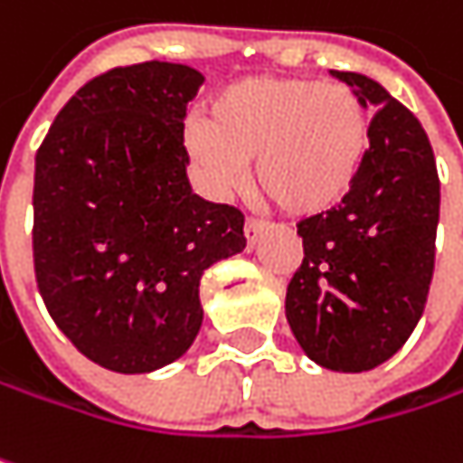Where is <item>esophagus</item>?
I'll return each mask as SVG.
<instances>
[{
  "label": "esophagus",
  "mask_w": 463,
  "mask_h": 463,
  "mask_svg": "<svg viewBox=\"0 0 463 463\" xmlns=\"http://www.w3.org/2000/svg\"><path fill=\"white\" fill-rule=\"evenodd\" d=\"M263 229H266V223H263V221H255V218H248V221H245V237H248L250 248L258 242V237L263 234Z\"/></svg>",
  "instance_id": "34e87169"
}]
</instances>
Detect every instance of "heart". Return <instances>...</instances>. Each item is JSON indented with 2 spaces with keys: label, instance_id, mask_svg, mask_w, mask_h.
Returning a JSON list of instances; mask_svg holds the SVG:
<instances>
[{
  "label": "heart",
  "instance_id": "obj_1",
  "mask_svg": "<svg viewBox=\"0 0 463 463\" xmlns=\"http://www.w3.org/2000/svg\"><path fill=\"white\" fill-rule=\"evenodd\" d=\"M372 118L343 83L250 76L226 86L184 128V147L215 189L242 182L255 160V189L289 215L335 208L369 152Z\"/></svg>",
  "mask_w": 463,
  "mask_h": 463
}]
</instances>
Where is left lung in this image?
I'll use <instances>...</instances> for the list:
<instances>
[{
  "label": "left lung",
  "mask_w": 463,
  "mask_h": 463,
  "mask_svg": "<svg viewBox=\"0 0 463 463\" xmlns=\"http://www.w3.org/2000/svg\"><path fill=\"white\" fill-rule=\"evenodd\" d=\"M332 76L377 113L366 160L343 203L298 223L306 255L287 287L284 314L311 361L358 374L392 358L424 314L440 179L411 110L369 76Z\"/></svg>",
  "instance_id": "obj_1"
}]
</instances>
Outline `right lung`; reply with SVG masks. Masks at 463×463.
I'll list each match as a JSON object with an SVG mask.
<instances>
[{"instance_id": "right-lung-1", "label": "right lung", "mask_w": 463, "mask_h": 463, "mask_svg": "<svg viewBox=\"0 0 463 463\" xmlns=\"http://www.w3.org/2000/svg\"><path fill=\"white\" fill-rule=\"evenodd\" d=\"M189 65L113 68L68 99L36 152L33 266L44 306L83 355L118 374L182 358L203 326L200 279L242 252L245 215L186 179Z\"/></svg>"}]
</instances>
